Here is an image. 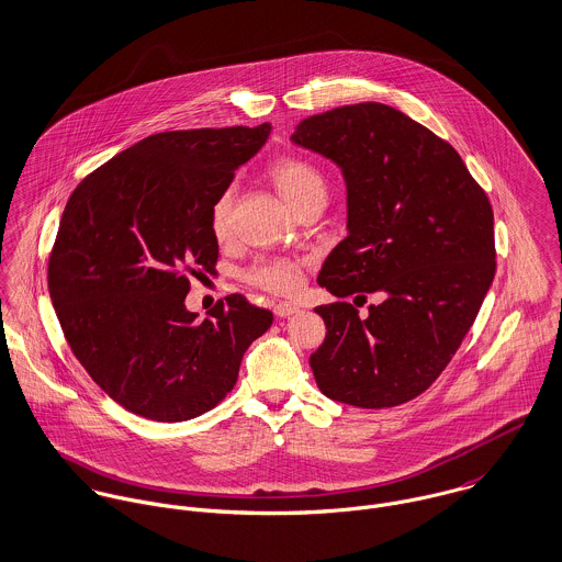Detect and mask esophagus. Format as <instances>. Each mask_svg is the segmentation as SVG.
Returning a JSON list of instances; mask_svg holds the SVG:
<instances>
[{"mask_svg": "<svg viewBox=\"0 0 562 562\" xmlns=\"http://www.w3.org/2000/svg\"><path fill=\"white\" fill-rule=\"evenodd\" d=\"M272 312H274L277 318H290V316H294L299 312V307L290 305V303H274Z\"/></svg>", "mask_w": 562, "mask_h": 562, "instance_id": "34e87169", "label": "esophagus"}]
</instances>
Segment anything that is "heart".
Instances as JSON below:
<instances>
[{
  "instance_id": "heart-1",
  "label": "heart",
  "mask_w": 562,
  "mask_h": 562,
  "mask_svg": "<svg viewBox=\"0 0 562 562\" xmlns=\"http://www.w3.org/2000/svg\"><path fill=\"white\" fill-rule=\"evenodd\" d=\"M268 177L279 190V194L294 207H303L310 201L326 199V177L314 161L285 156L270 164ZM232 210H234V192L225 190L212 205L210 212V229L218 241L232 236ZM303 279V261L299 259H259L248 272L246 281L259 290L270 294L290 296L301 288Z\"/></svg>"
}]
</instances>
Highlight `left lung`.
I'll use <instances>...</instances> for the list:
<instances>
[{"mask_svg":"<svg viewBox=\"0 0 562 562\" xmlns=\"http://www.w3.org/2000/svg\"><path fill=\"white\" fill-rule=\"evenodd\" d=\"M292 140L335 161L348 188V236L318 283L350 303L316 307L310 357L330 401L390 408L424 394L481 312L495 274L493 210L443 138L385 103L341 105L299 123ZM361 307V305H359Z\"/></svg>","mask_w":562,"mask_h":562,"instance_id":"obj_1","label":"left lung"}]
</instances>
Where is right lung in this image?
Here are the masks:
<instances>
[{
    "mask_svg": "<svg viewBox=\"0 0 562 562\" xmlns=\"http://www.w3.org/2000/svg\"><path fill=\"white\" fill-rule=\"evenodd\" d=\"M270 130L154 134L83 177L63 212L47 268L56 316L90 379L140 417L183 422L214 408L272 324L241 294L205 321L183 305L190 274L216 272L212 205Z\"/></svg>",
    "mask_w": 562,
    "mask_h": 562,
    "instance_id": "add662e5",
    "label": "right lung"
}]
</instances>
